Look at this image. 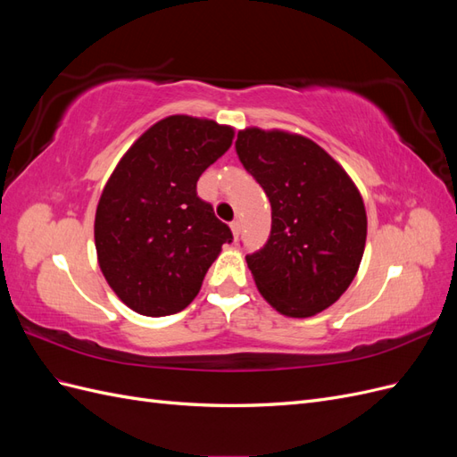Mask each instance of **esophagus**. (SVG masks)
<instances>
[{"label":"esophagus","mask_w":457,"mask_h":457,"mask_svg":"<svg viewBox=\"0 0 457 457\" xmlns=\"http://www.w3.org/2000/svg\"><path fill=\"white\" fill-rule=\"evenodd\" d=\"M240 228H242L240 220H238V219H237V220H232V223H230V230H232V237H234V240H238V237H240Z\"/></svg>","instance_id":"34e87169"}]
</instances>
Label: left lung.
Listing matches in <instances>:
<instances>
[{
    "mask_svg": "<svg viewBox=\"0 0 457 457\" xmlns=\"http://www.w3.org/2000/svg\"><path fill=\"white\" fill-rule=\"evenodd\" d=\"M238 158L272 207L270 237L247 255L255 286L284 316L309 318L347 292L366 245V207L353 179L307 137L238 131Z\"/></svg>",
    "mask_w": 457,
    "mask_h": 457,
    "instance_id": "left-lung-1",
    "label": "left lung"
}]
</instances>
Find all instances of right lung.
Returning a JSON list of instances; mask_svg holds the SVG:
<instances>
[{
    "label": "right lung",
    "mask_w": 457,
    "mask_h": 457,
    "mask_svg": "<svg viewBox=\"0 0 457 457\" xmlns=\"http://www.w3.org/2000/svg\"><path fill=\"white\" fill-rule=\"evenodd\" d=\"M234 128L168 116L118 162L95 213L99 267L112 292L145 316L183 311L232 242L230 228L200 200V175L230 148Z\"/></svg>",
    "instance_id": "obj_1"
}]
</instances>
